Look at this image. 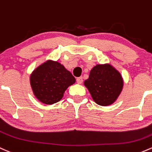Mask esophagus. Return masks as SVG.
Instances as JSON below:
<instances>
[{
	"label": "esophagus",
	"mask_w": 152,
	"mask_h": 152,
	"mask_svg": "<svg viewBox=\"0 0 152 152\" xmlns=\"http://www.w3.org/2000/svg\"><path fill=\"white\" fill-rule=\"evenodd\" d=\"M76 82H77L79 84H82V82H83V78H82V77H79V78H77V79H76Z\"/></svg>",
	"instance_id": "obj_1"
}]
</instances>
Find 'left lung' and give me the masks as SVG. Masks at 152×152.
Returning <instances> with one entry per match:
<instances>
[{
    "label": "left lung",
    "instance_id": "left-lung-1",
    "mask_svg": "<svg viewBox=\"0 0 152 152\" xmlns=\"http://www.w3.org/2000/svg\"><path fill=\"white\" fill-rule=\"evenodd\" d=\"M121 73L109 63L97 64L90 71L89 79L84 84L89 90L93 100L101 106L113 104L123 88Z\"/></svg>",
    "mask_w": 152,
    "mask_h": 152
}]
</instances>
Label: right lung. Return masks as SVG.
Masks as SVG:
<instances>
[{
  "instance_id": "obj_1",
  "label": "right lung",
  "mask_w": 152,
  "mask_h": 152,
  "mask_svg": "<svg viewBox=\"0 0 152 152\" xmlns=\"http://www.w3.org/2000/svg\"><path fill=\"white\" fill-rule=\"evenodd\" d=\"M76 79L61 63L48 60L30 75V84L37 99L45 104H53L63 98L68 86Z\"/></svg>"
}]
</instances>
